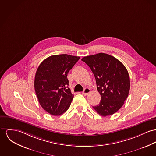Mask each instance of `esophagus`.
Wrapping results in <instances>:
<instances>
[{
  "instance_id": "obj_1",
  "label": "esophagus",
  "mask_w": 156,
  "mask_h": 156,
  "mask_svg": "<svg viewBox=\"0 0 156 156\" xmlns=\"http://www.w3.org/2000/svg\"><path fill=\"white\" fill-rule=\"evenodd\" d=\"M90 92V89L89 88H85L84 89L83 91V94L84 95H87Z\"/></svg>"
}]
</instances>
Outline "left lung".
I'll return each instance as SVG.
<instances>
[{
    "label": "left lung",
    "instance_id": "8db88e82",
    "mask_svg": "<svg viewBox=\"0 0 156 156\" xmlns=\"http://www.w3.org/2000/svg\"><path fill=\"white\" fill-rule=\"evenodd\" d=\"M82 60L94 73L101 96L94 109L103 116L114 114L122 106L129 94L130 80L126 67L115 57L105 53L86 56Z\"/></svg>",
    "mask_w": 156,
    "mask_h": 156
}]
</instances>
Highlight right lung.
<instances>
[{
	"label": "right lung",
	"mask_w": 156,
	"mask_h": 156,
	"mask_svg": "<svg viewBox=\"0 0 156 156\" xmlns=\"http://www.w3.org/2000/svg\"><path fill=\"white\" fill-rule=\"evenodd\" d=\"M80 57L54 55L38 67L34 80L35 91L42 108L50 114L58 116L70 107L74 95L68 87L67 74Z\"/></svg>",
	"instance_id": "right-lung-1"
}]
</instances>
